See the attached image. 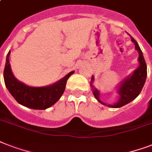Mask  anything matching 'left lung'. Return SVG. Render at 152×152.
Returning <instances> with one entry per match:
<instances>
[{
	"label": "left lung",
	"instance_id": "8db88e82",
	"mask_svg": "<svg viewBox=\"0 0 152 152\" xmlns=\"http://www.w3.org/2000/svg\"><path fill=\"white\" fill-rule=\"evenodd\" d=\"M132 42L135 44V48L139 53V62L140 66L137 68L134 71L133 74L132 76H129L125 80H124L120 85V88H118V94L120 95V99L118 100L117 103L113 104V105H110V104L104 103L101 100L99 99V92L97 89H95L92 85L91 87L93 88V94L95 95V99L99 102L104 106H110V107H113V108H119L121 106H125L139 95L140 91H142V88L144 87V83L146 81L147 78V64L145 62V60L144 58L142 51L140 48L139 45L137 42L132 37H131ZM94 80V77L92 76L91 81V82Z\"/></svg>",
	"mask_w": 152,
	"mask_h": 152
}]
</instances>
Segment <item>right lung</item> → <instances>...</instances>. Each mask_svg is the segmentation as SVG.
<instances>
[{
    "label": "right lung",
    "mask_w": 152,
    "mask_h": 152,
    "mask_svg": "<svg viewBox=\"0 0 152 152\" xmlns=\"http://www.w3.org/2000/svg\"><path fill=\"white\" fill-rule=\"evenodd\" d=\"M8 52L4 69V80L6 88L14 99L23 106L34 110H46L57 102L65 89L67 80L74 71L70 72L64 78L47 87L34 88L27 86L17 80L11 71Z\"/></svg>",
    "instance_id": "1"
}]
</instances>
